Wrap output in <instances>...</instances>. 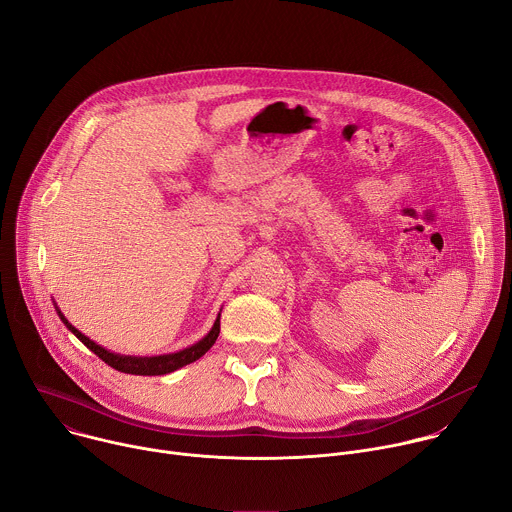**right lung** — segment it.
Instances as JSON below:
<instances>
[{"mask_svg": "<svg viewBox=\"0 0 512 512\" xmlns=\"http://www.w3.org/2000/svg\"><path fill=\"white\" fill-rule=\"evenodd\" d=\"M54 308H56V314L58 318L64 322V326L75 334L91 352H95L101 360H105L109 367H113L115 371H121V373H127V375H143V377H156V375H168V373H174L182 367H186V364L198 360L200 356H204L212 344L216 342L218 338V332H221V314L216 316L212 328L208 330L206 336H202L198 342H194L192 346H186L182 350H176V352H168V354H156V356H133V354H119V352H113V350H107L105 346L97 344L95 340H91L89 336H85L79 328L72 326L64 314L60 312V308L56 306L54 302Z\"/></svg>", "mask_w": 512, "mask_h": 512, "instance_id": "right-lung-1", "label": "right lung"}]
</instances>
